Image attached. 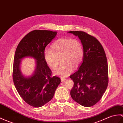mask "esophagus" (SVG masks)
I'll use <instances>...</instances> for the list:
<instances>
[{"label":"esophagus","instance_id":"esophagus-1","mask_svg":"<svg viewBox=\"0 0 123 123\" xmlns=\"http://www.w3.org/2000/svg\"><path fill=\"white\" fill-rule=\"evenodd\" d=\"M66 80V79L64 78H61V82H64V81Z\"/></svg>","mask_w":123,"mask_h":123}]
</instances>
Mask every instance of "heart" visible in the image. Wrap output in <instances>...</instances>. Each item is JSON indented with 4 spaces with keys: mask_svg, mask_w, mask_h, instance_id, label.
<instances>
[{
    "mask_svg": "<svg viewBox=\"0 0 123 123\" xmlns=\"http://www.w3.org/2000/svg\"><path fill=\"white\" fill-rule=\"evenodd\" d=\"M84 49L82 43L76 39L61 38L54 42L51 49H45L44 59L46 63L52 69H55L60 62H62L55 74L62 77L68 76L73 67L78 68L84 58Z\"/></svg>",
    "mask_w": 123,
    "mask_h": 123,
    "instance_id": "1",
    "label": "heart"
}]
</instances>
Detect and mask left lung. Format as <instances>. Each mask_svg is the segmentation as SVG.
<instances>
[{
  "label": "left lung",
  "instance_id": "obj_1",
  "mask_svg": "<svg viewBox=\"0 0 123 123\" xmlns=\"http://www.w3.org/2000/svg\"><path fill=\"white\" fill-rule=\"evenodd\" d=\"M78 36L84 49V58L78 70L70 76L74 85L70 94L82 106L91 107L102 98L108 83L107 58L101 43L84 31L68 32Z\"/></svg>",
  "mask_w": 123,
  "mask_h": 123
}]
</instances>
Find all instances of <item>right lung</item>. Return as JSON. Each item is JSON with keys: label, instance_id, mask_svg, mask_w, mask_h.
I'll return each instance as SVG.
<instances>
[{"label": "right lung", "instance_id": "obj_1", "mask_svg": "<svg viewBox=\"0 0 123 123\" xmlns=\"http://www.w3.org/2000/svg\"><path fill=\"white\" fill-rule=\"evenodd\" d=\"M56 31L35 30L25 35L16 49L13 60L12 78L17 92L31 106L40 107L51 101L61 82V79L51 76L52 71L44 59L47 45L55 38ZM25 57L36 60L33 74L25 77L20 71L21 60Z\"/></svg>", "mask_w": 123, "mask_h": 123}]
</instances>
